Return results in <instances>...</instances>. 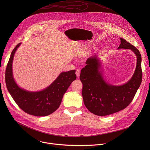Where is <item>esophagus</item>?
<instances>
[{"label": "esophagus", "mask_w": 150, "mask_h": 150, "mask_svg": "<svg viewBox=\"0 0 150 150\" xmlns=\"http://www.w3.org/2000/svg\"><path fill=\"white\" fill-rule=\"evenodd\" d=\"M76 76H77V78H79L80 74V70L79 69H77L76 71Z\"/></svg>", "instance_id": "1"}]
</instances>
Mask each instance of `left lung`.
<instances>
[{"instance_id":"obj_1","label":"left lung","mask_w":150,"mask_h":150,"mask_svg":"<svg viewBox=\"0 0 150 150\" xmlns=\"http://www.w3.org/2000/svg\"><path fill=\"white\" fill-rule=\"evenodd\" d=\"M118 49H129L137 58L135 71L127 83L114 86L105 80L102 62L98 56L90 57L81 71L80 79L83 84L82 95L84 105L92 113L105 116L118 112L132 101L142 81V57L139 51L125 39L120 38Z\"/></svg>"}]
</instances>
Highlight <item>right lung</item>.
<instances>
[{
  "instance_id": "add662e5",
  "label": "right lung",
  "mask_w": 150,
  "mask_h": 150,
  "mask_svg": "<svg viewBox=\"0 0 150 150\" xmlns=\"http://www.w3.org/2000/svg\"><path fill=\"white\" fill-rule=\"evenodd\" d=\"M19 43L11 52L6 67L5 81L7 88L17 105L25 112L37 116L48 115L59 107L64 95L71 83L76 79V70L62 72L47 88L42 91L32 92L20 88L13 74V62Z\"/></svg>"
}]
</instances>
